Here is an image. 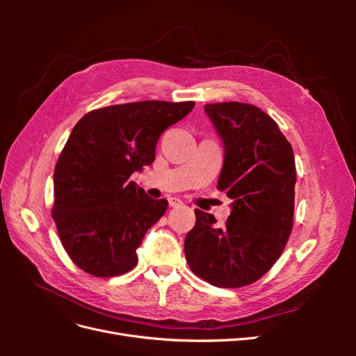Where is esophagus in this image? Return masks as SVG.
I'll list each match as a JSON object with an SVG mask.
<instances>
[{"label": "esophagus", "mask_w": 356, "mask_h": 356, "mask_svg": "<svg viewBox=\"0 0 356 356\" xmlns=\"http://www.w3.org/2000/svg\"><path fill=\"white\" fill-rule=\"evenodd\" d=\"M182 203L179 199H177V197H169V207L170 208H181L182 207Z\"/></svg>", "instance_id": "1"}]
</instances>
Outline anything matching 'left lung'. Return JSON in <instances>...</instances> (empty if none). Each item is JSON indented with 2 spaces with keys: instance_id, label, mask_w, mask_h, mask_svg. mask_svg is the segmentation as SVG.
<instances>
[{
  "instance_id": "1",
  "label": "left lung",
  "mask_w": 356,
  "mask_h": 356,
  "mask_svg": "<svg viewBox=\"0 0 356 356\" xmlns=\"http://www.w3.org/2000/svg\"><path fill=\"white\" fill-rule=\"evenodd\" d=\"M204 113L224 144L217 187L233 203L221 229L212 213L195 211L186 260L211 285L239 288L270 270L293 230L294 152L273 118L255 105L207 104Z\"/></svg>"
}]
</instances>
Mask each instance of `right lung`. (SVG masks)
Here are the masks:
<instances>
[{
	"label": "right lung",
	"instance_id": "obj_1",
	"mask_svg": "<svg viewBox=\"0 0 356 356\" xmlns=\"http://www.w3.org/2000/svg\"><path fill=\"white\" fill-rule=\"evenodd\" d=\"M195 102L143 101L110 105L74 126L53 174V220L74 264L98 277L136 266L147 230L168 209L131 181L156 159L161 132L182 120Z\"/></svg>",
	"mask_w": 356,
	"mask_h": 356
}]
</instances>
